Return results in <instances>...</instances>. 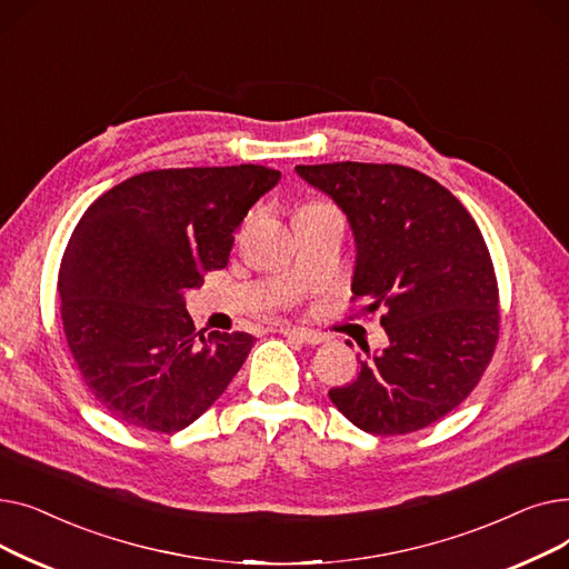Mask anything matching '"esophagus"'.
I'll use <instances>...</instances> for the list:
<instances>
[{
  "label": "esophagus",
  "mask_w": 569,
  "mask_h": 569,
  "mask_svg": "<svg viewBox=\"0 0 569 569\" xmlns=\"http://www.w3.org/2000/svg\"><path fill=\"white\" fill-rule=\"evenodd\" d=\"M279 332H281L283 337H288V339H295V341L307 343V346H318V343H322V341H325V337H322V335H318V332H313V330H305V327L281 325V327H279Z\"/></svg>",
  "instance_id": "34e87169"
}]
</instances>
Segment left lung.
I'll list each match as a JSON object with an SVG mask.
<instances>
[{"mask_svg": "<svg viewBox=\"0 0 569 569\" xmlns=\"http://www.w3.org/2000/svg\"><path fill=\"white\" fill-rule=\"evenodd\" d=\"M355 237L350 290L385 309L387 346L330 399L371 436L433 425L480 382L498 341V286L485 237L436 179L392 163L297 166Z\"/></svg>", "mask_w": 569, "mask_h": 569, "instance_id": "8db88e82", "label": "left lung"}]
</instances>
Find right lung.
I'll return each mask as SVG.
<instances>
[{
    "label": "right lung",
    "instance_id": "right-lung-1",
    "mask_svg": "<svg viewBox=\"0 0 569 569\" xmlns=\"http://www.w3.org/2000/svg\"><path fill=\"white\" fill-rule=\"evenodd\" d=\"M279 179L251 163L149 170L87 207L57 288L87 390L119 422L182 431L242 369L256 339L202 337L184 297L228 264L232 232Z\"/></svg>",
    "mask_w": 569,
    "mask_h": 569
}]
</instances>
